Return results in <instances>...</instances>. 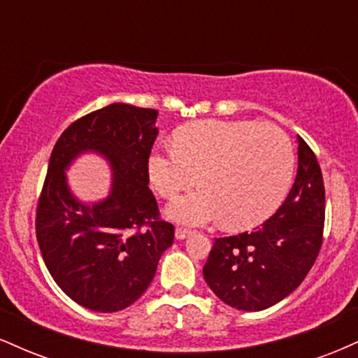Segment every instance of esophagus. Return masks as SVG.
Returning a JSON list of instances; mask_svg holds the SVG:
<instances>
[{"label":"esophagus","instance_id":"1","mask_svg":"<svg viewBox=\"0 0 358 358\" xmlns=\"http://www.w3.org/2000/svg\"><path fill=\"white\" fill-rule=\"evenodd\" d=\"M192 236V231H188V229H183V227H178L175 231V237L178 241H183V239H188V237Z\"/></svg>","mask_w":358,"mask_h":358}]
</instances>
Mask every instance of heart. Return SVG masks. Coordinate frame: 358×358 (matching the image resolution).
<instances>
[{
  "label": "heart",
  "mask_w": 358,
  "mask_h": 358,
  "mask_svg": "<svg viewBox=\"0 0 358 358\" xmlns=\"http://www.w3.org/2000/svg\"><path fill=\"white\" fill-rule=\"evenodd\" d=\"M293 168L289 138L257 121L192 122L176 131L173 146H155L146 159L151 187L166 199L199 175L202 187L168 205V219L185 225L224 220L231 229L268 219L285 199Z\"/></svg>",
  "instance_id": "obj_1"
}]
</instances>
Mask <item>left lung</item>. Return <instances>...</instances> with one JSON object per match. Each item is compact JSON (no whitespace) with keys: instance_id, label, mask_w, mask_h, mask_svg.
<instances>
[{"instance_id":"1","label":"left lung","mask_w":358,"mask_h":358,"mask_svg":"<svg viewBox=\"0 0 358 358\" xmlns=\"http://www.w3.org/2000/svg\"><path fill=\"white\" fill-rule=\"evenodd\" d=\"M324 224L323 176L298 136V173L286 200L252 232L213 242L203 278L225 305L261 311L293 293L315 264Z\"/></svg>"}]
</instances>
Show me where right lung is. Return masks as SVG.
<instances>
[{
    "mask_svg": "<svg viewBox=\"0 0 358 358\" xmlns=\"http://www.w3.org/2000/svg\"><path fill=\"white\" fill-rule=\"evenodd\" d=\"M158 110L122 102L77 119L62 133L48 163L36 208V241L53 281L97 313L133 305L153 281L173 225L158 219L146 159ZM108 163L111 190L97 203L73 195L66 170L82 154Z\"/></svg>",
    "mask_w": 358,
    "mask_h": 358,
    "instance_id": "obj_1",
    "label": "right lung"
}]
</instances>
